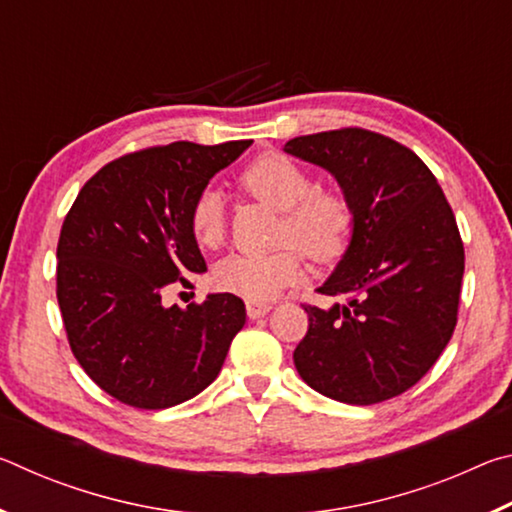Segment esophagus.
Wrapping results in <instances>:
<instances>
[{
  "label": "esophagus",
  "mask_w": 512,
  "mask_h": 512,
  "mask_svg": "<svg viewBox=\"0 0 512 512\" xmlns=\"http://www.w3.org/2000/svg\"><path fill=\"white\" fill-rule=\"evenodd\" d=\"M271 309H273V307H271V302H253V300H248V302H246L248 318H253V320H257V318H264Z\"/></svg>",
  "instance_id": "1"
}]
</instances>
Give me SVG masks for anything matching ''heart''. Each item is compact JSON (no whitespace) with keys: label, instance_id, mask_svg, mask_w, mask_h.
<instances>
[{"label":"heart","instance_id":"heart-1","mask_svg":"<svg viewBox=\"0 0 512 512\" xmlns=\"http://www.w3.org/2000/svg\"><path fill=\"white\" fill-rule=\"evenodd\" d=\"M239 185L257 201L284 212L282 241H296L316 262L339 257L350 241L352 210L345 196L316 187L314 176L282 153H266L248 164ZM225 203L216 189H203L189 210V230L205 250H216L225 239ZM302 253L287 246L271 255H230L212 271L219 291L253 302L273 300L298 282Z\"/></svg>","mask_w":512,"mask_h":512}]
</instances>
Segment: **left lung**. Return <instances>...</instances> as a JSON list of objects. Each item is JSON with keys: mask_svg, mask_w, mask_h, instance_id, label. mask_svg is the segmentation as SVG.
<instances>
[{"mask_svg": "<svg viewBox=\"0 0 512 512\" xmlns=\"http://www.w3.org/2000/svg\"><path fill=\"white\" fill-rule=\"evenodd\" d=\"M284 151L332 173L352 210L348 250L318 287L348 302L305 305L293 363L314 391L345 404L402 395L456 327L465 250L452 207L427 164L386 135L341 128L293 137Z\"/></svg>", "mask_w": 512, "mask_h": 512, "instance_id": "left-lung-1", "label": "left lung"}]
</instances>
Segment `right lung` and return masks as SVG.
<instances>
[{"label":"right lung","instance_id":"obj_1","mask_svg":"<svg viewBox=\"0 0 512 512\" xmlns=\"http://www.w3.org/2000/svg\"><path fill=\"white\" fill-rule=\"evenodd\" d=\"M253 140L173 142L108 162L83 185L58 239L56 296L69 348L90 379L135 409L205 391L246 323L244 300L210 293L164 307L162 291L207 271L189 210Z\"/></svg>","mask_w":512,"mask_h":512}]
</instances>
